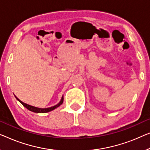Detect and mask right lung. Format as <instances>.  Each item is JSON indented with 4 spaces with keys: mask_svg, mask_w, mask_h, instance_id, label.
<instances>
[{
    "mask_svg": "<svg viewBox=\"0 0 150 150\" xmlns=\"http://www.w3.org/2000/svg\"><path fill=\"white\" fill-rule=\"evenodd\" d=\"M15 98H16V99L18 100V101H19V102H21V103L23 104V106H25L27 109H28L29 110H30L32 112H36V113H46V112H50V111H52L53 110H54V109L57 108V107L61 106V105L62 104V102H63V100H64L63 96H62L61 102H60L58 104L55 105V106L50 107V108H37V107L30 106V105H28V104H27L25 103H24V102H21V100H20L19 98H17L16 96H15Z\"/></svg>",
    "mask_w": 150,
    "mask_h": 150,
    "instance_id": "1",
    "label": "right lung"
}]
</instances>
